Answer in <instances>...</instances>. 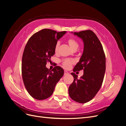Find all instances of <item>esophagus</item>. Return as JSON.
I'll list each match as a JSON object with an SVG mask.
<instances>
[{
	"instance_id": "1",
	"label": "esophagus",
	"mask_w": 126,
	"mask_h": 126,
	"mask_svg": "<svg viewBox=\"0 0 126 126\" xmlns=\"http://www.w3.org/2000/svg\"><path fill=\"white\" fill-rule=\"evenodd\" d=\"M69 74V72L67 71H64V75H67Z\"/></svg>"
}]
</instances>
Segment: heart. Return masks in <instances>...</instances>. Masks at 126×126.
I'll return each mask as SVG.
<instances>
[{"mask_svg": "<svg viewBox=\"0 0 126 126\" xmlns=\"http://www.w3.org/2000/svg\"><path fill=\"white\" fill-rule=\"evenodd\" d=\"M67 43L69 45L70 47L74 50L75 49H77L79 47V44L78 43V42L76 41L75 39L72 38H69L67 40ZM60 43L59 42L57 43V44L55 45V52H57L58 51V48L59 47ZM74 62L73 60H70V59H64L62 62V66L63 67L65 68V69H69V68L72 66V64H74Z\"/></svg>", "mask_w": 126, "mask_h": 126, "instance_id": "1", "label": "heart"}]
</instances>
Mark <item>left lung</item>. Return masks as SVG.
Here are the masks:
<instances>
[{
	"mask_svg": "<svg viewBox=\"0 0 126 126\" xmlns=\"http://www.w3.org/2000/svg\"><path fill=\"white\" fill-rule=\"evenodd\" d=\"M74 35L82 39L84 49L73 71L83 70V75L78 79V76L71 72L74 80L68 92L72 100L83 104L92 100L101 88L106 71V56L100 40L93 31L75 32Z\"/></svg>",
	"mask_w": 126,
	"mask_h": 126,
	"instance_id": "1",
	"label": "left lung"
}]
</instances>
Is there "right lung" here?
<instances>
[{"mask_svg":"<svg viewBox=\"0 0 126 126\" xmlns=\"http://www.w3.org/2000/svg\"><path fill=\"white\" fill-rule=\"evenodd\" d=\"M65 31L58 32L44 29L29 39L22 57L21 73L27 91L33 98L44 100L51 96L56 83L63 75V70L56 66L50 70L46 67L55 55V47Z\"/></svg>","mask_w":126,"mask_h":126,"instance_id":"right-lung-1","label":"right lung"}]
</instances>
